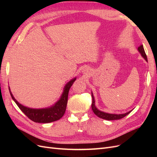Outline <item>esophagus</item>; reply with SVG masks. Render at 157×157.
Segmentation results:
<instances>
[{"instance_id": "esophagus-1", "label": "esophagus", "mask_w": 157, "mask_h": 157, "mask_svg": "<svg viewBox=\"0 0 157 157\" xmlns=\"http://www.w3.org/2000/svg\"><path fill=\"white\" fill-rule=\"evenodd\" d=\"M88 71V70H87V69H85V70H84V71Z\"/></svg>"}]
</instances>
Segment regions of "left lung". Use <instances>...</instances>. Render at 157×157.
<instances>
[{
	"mask_svg": "<svg viewBox=\"0 0 157 157\" xmlns=\"http://www.w3.org/2000/svg\"><path fill=\"white\" fill-rule=\"evenodd\" d=\"M138 50L140 52V54L141 56L144 57V59L147 61V55L145 52L144 48L143 45H140L138 47ZM92 109L93 112L94 113L95 115L98 116V117L103 118V119L107 120V121H113V120H118V119H121V118H124L126 115H128L131 111L128 112L124 114H120V115H116V114H109L107 113H104L103 111H100L95 106V100H94V98L92 95Z\"/></svg>",
	"mask_w": 157,
	"mask_h": 157,
	"instance_id": "left-lung-1",
	"label": "left lung"
}]
</instances>
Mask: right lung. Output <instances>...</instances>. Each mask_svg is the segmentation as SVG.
Segmentation results:
<instances>
[{"label": "right lung", "instance_id": "obj_1", "mask_svg": "<svg viewBox=\"0 0 157 157\" xmlns=\"http://www.w3.org/2000/svg\"><path fill=\"white\" fill-rule=\"evenodd\" d=\"M76 78L71 80L65 86L63 93L61 96L59 100L57 102L54 106L47 109H31L23 106L20 103H19L16 99L13 98L12 92H10V88L9 91L13 99V100L16 102L18 107L21 109V111L29 118L30 120L35 122L39 123H48L54 122L59 120L65 114L66 107L67 104L68 94L69 89L72 86L73 83L75 82Z\"/></svg>", "mask_w": 157, "mask_h": 157}]
</instances>
